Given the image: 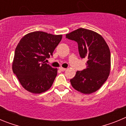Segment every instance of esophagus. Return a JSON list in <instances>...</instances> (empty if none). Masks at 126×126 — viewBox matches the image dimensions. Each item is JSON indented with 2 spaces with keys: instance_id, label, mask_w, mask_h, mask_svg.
Returning <instances> with one entry per match:
<instances>
[{
  "instance_id": "34e87169",
  "label": "esophagus",
  "mask_w": 126,
  "mask_h": 126,
  "mask_svg": "<svg viewBox=\"0 0 126 126\" xmlns=\"http://www.w3.org/2000/svg\"><path fill=\"white\" fill-rule=\"evenodd\" d=\"M59 69L61 70V71H65V70H66V69L64 68V67H60V68H59Z\"/></svg>"
}]
</instances>
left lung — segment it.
Returning a JSON list of instances; mask_svg holds the SVG:
<instances>
[{
  "instance_id": "1",
  "label": "left lung",
  "mask_w": 126,
  "mask_h": 126,
  "mask_svg": "<svg viewBox=\"0 0 126 126\" xmlns=\"http://www.w3.org/2000/svg\"><path fill=\"white\" fill-rule=\"evenodd\" d=\"M78 43L79 55L86 58V68L78 71L70 79L71 85L84 94L95 92L107 81L110 71V52L100 34L92 30L79 28L66 34Z\"/></svg>"
}]
</instances>
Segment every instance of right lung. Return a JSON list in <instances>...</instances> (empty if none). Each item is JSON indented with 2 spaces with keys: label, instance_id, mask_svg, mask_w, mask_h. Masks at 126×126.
Here are the masks:
<instances>
[{
  "label": "right lung",
  "instance_id": "right-lung-1",
  "mask_svg": "<svg viewBox=\"0 0 126 126\" xmlns=\"http://www.w3.org/2000/svg\"><path fill=\"white\" fill-rule=\"evenodd\" d=\"M62 35L34 32L23 36L14 53L13 71L25 90L33 93H43L52 86L57 74L55 69L45 63Z\"/></svg>",
  "mask_w": 126,
  "mask_h": 126
}]
</instances>
